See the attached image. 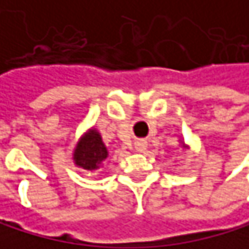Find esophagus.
Masks as SVG:
<instances>
[{
    "label": "esophagus",
    "instance_id": "34e87169",
    "mask_svg": "<svg viewBox=\"0 0 249 249\" xmlns=\"http://www.w3.org/2000/svg\"><path fill=\"white\" fill-rule=\"evenodd\" d=\"M145 148H147V142H145V141L140 140V141H136V142H135V150L138 151V153H142Z\"/></svg>",
    "mask_w": 249,
    "mask_h": 249
}]
</instances>
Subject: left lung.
<instances>
[{
    "instance_id": "left-lung-1",
    "label": "left lung",
    "mask_w": 249,
    "mask_h": 249,
    "mask_svg": "<svg viewBox=\"0 0 249 249\" xmlns=\"http://www.w3.org/2000/svg\"><path fill=\"white\" fill-rule=\"evenodd\" d=\"M181 144H182V148H189V145H185L184 142H181Z\"/></svg>"
}]
</instances>
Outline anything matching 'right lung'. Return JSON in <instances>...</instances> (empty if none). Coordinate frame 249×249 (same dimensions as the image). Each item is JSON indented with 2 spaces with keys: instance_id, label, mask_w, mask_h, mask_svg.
Masks as SVG:
<instances>
[{
  "instance_id": "right-lung-1",
  "label": "right lung",
  "mask_w": 249,
  "mask_h": 249,
  "mask_svg": "<svg viewBox=\"0 0 249 249\" xmlns=\"http://www.w3.org/2000/svg\"><path fill=\"white\" fill-rule=\"evenodd\" d=\"M107 157L108 150L102 141V136L93 127L81 135L72 153V160L75 166L90 172L98 171Z\"/></svg>"
}]
</instances>
